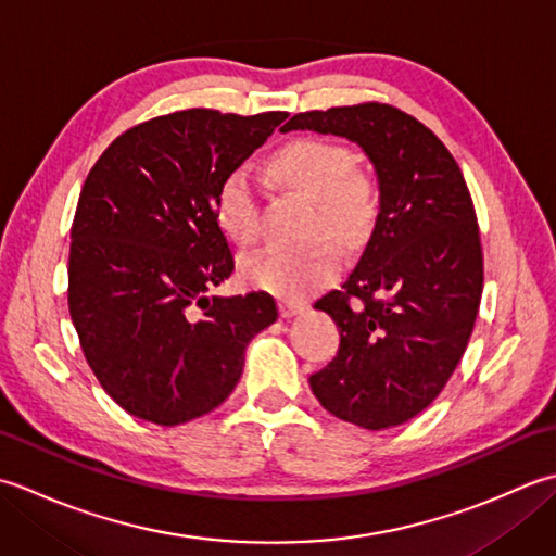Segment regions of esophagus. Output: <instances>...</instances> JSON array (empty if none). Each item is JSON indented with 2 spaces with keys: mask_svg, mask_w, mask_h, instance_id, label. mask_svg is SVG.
Here are the masks:
<instances>
[{
  "mask_svg": "<svg viewBox=\"0 0 556 556\" xmlns=\"http://www.w3.org/2000/svg\"><path fill=\"white\" fill-rule=\"evenodd\" d=\"M279 311H281V317H293L305 311V301H293V299H285L279 303Z\"/></svg>",
  "mask_w": 556,
  "mask_h": 556,
  "instance_id": "34e87169",
  "label": "esophagus"
}]
</instances>
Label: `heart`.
Wrapping results in <instances>:
<instances>
[{
	"instance_id": "heart-1",
	"label": "heart",
	"mask_w": 556,
	"mask_h": 556,
	"mask_svg": "<svg viewBox=\"0 0 556 556\" xmlns=\"http://www.w3.org/2000/svg\"><path fill=\"white\" fill-rule=\"evenodd\" d=\"M271 169L281 179L317 200L315 231H332L341 239H358L375 217V188L363 174L353 172L351 150L320 138H299L279 148ZM217 217L231 239L241 245L257 236V188L245 169H233L217 193ZM341 263L339 245L323 239L305 248L265 245L241 260V275L257 289L287 299L332 281Z\"/></svg>"
}]
</instances>
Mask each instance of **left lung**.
<instances>
[{
    "instance_id": "1",
    "label": "left lung",
    "mask_w": 556,
    "mask_h": 556,
    "mask_svg": "<svg viewBox=\"0 0 556 556\" xmlns=\"http://www.w3.org/2000/svg\"><path fill=\"white\" fill-rule=\"evenodd\" d=\"M281 131L346 138L375 169L370 239L341 289L315 301L341 344L311 389L341 420L394 428L432 404L473 334L482 248L464 174L430 128L389 104L296 114Z\"/></svg>"
}]
</instances>
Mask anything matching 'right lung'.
<instances>
[{"instance_id": "add662e5", "label": "right lung", "mask_w": 556, "mask_h": 556, "mask_svg": "<svg viewBox=\"0 0 556 556\" xmlns=\"http://www.w3.org/2000/svg\"><path fill=\"white\" fill-rule=\"evenodd\" d=\"M287 119L186 110L128 128L80 188L68 313L102 389L131 416L174 428L215 410L245 346L277 320L265 291L210 296L231 277L217 193Z\"/></svg>"}]
</instances>
